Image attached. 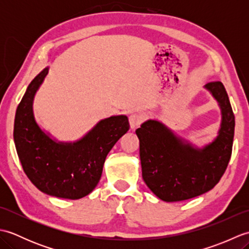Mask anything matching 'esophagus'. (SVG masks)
<instances>
[{
  "instance_id": "obj_1",
  "label": "esophagus",
  "mask_w": 249,
  "mask_h": 249,
  "mask_svg": "<svg viewBox=\"0 0 249 249\" xmlns=\"http://www.w3.org/2000/svg\"><path fill=\"white\" fill-rule=\"evenodd\" d=\"M142 123V116L140 114L133 113L129 115V125L131 129H136Z\"/></svg>"
}]
</instances>
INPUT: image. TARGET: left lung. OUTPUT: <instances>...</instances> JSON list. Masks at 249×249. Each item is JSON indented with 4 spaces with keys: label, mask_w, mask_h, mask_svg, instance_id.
Here are the masks:
<instances>
[{
    "label": "left lung",
    "mask_w": 249,
    "mask_h": 249,
    "mask_svg": "<svg viewBox=\"0 0 249 249\" xmlns=\"http://www.w3.org/2000/svg\"><path fill=\"white\" fill-rule=\"evenodd\" d=\"M204 89L218 103V135L198 147L161 122L147 120L136 130L140 142L142 178L153 194L166 202L197 197L212 189L228 166L234 137V114L224 84L206 83Z\"/></svg>",
    "instance_id": "1"
}]
</instances>
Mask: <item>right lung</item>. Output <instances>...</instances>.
I'll return each mask as SVG.
<instances>
[{"label": "right lung", "instance_id": "add662e5", "mask_svg": "<svg viewBox=\"0 0 249 249\" xmlns=\"http://www.w3.org/2000/svg\"><path fill=\"white\" fill-rule=\"evenodd\" d=\"M46 67L26 89L15 116L14 141L30 181L49 196L80 199L93 192L102 177L108 153L129 129L126 115L100 120L81 139L62 142L37 124L33 111L36 92L48 73Z\"/></svg>", "mask_w": 249, "mask_h": 249}]
</instances>
